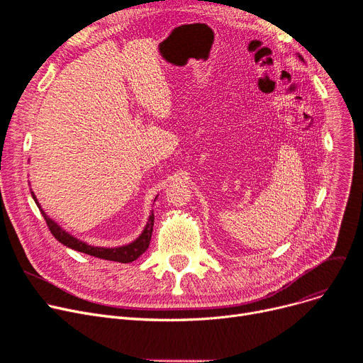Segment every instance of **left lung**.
Masks as SVG:
<instances>
[{
  "mask_svg": "<svg viewBox=\"0 0 363 363\" xmlns=\"http://www.w3.org/2000/svg\"><path fill=\"white\" fill-rule=\"evenodd\" d=\"M298 59H300V60H301V62H304V60H303V57H301V55H300V54H298Z\"/></svg>",
  "mask_w": 363,
  "mask_h": 363,
  "instance_id": "left-lung-1",
  "label": "left lung"
}]
</instances>
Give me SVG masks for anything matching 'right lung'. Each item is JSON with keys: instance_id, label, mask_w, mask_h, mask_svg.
<instances>
[{"instance_id": "1", "label": "right lung", "mask_w": 363, "mask_h": 363, "mask_svg": "<svg viewBox=\"0 0 363 363\" xmlns=\"http://www.w3.org/2000/svg\"><path fill=\"white\" fill-rule=\"evenodd\" d=\"M30 194H32V199L35 200L38 208H40L51 234L54 235V238L57 241H60L62 244H65L66 247H69V249H73L76 252H81V253H85V255H89V256H94V257H99V259H104V260H113V262H121V263H129V262H133L137 260L150 245V240H151V234H152V225H155V215H152V211H151V215L148 218V222L147 225L144 226L143 233L140 234V237L137 240H133L132 242L129 244H125V245H119V247H99V245H91L79 238H76L74 235L69 234L67 231H65L63 228L54 222L44 211L41 208V204L38 203L33 191L30 189ZM157 199V197H156ZM155 199V201H156Z\"/></svg>"}]
</instances>
